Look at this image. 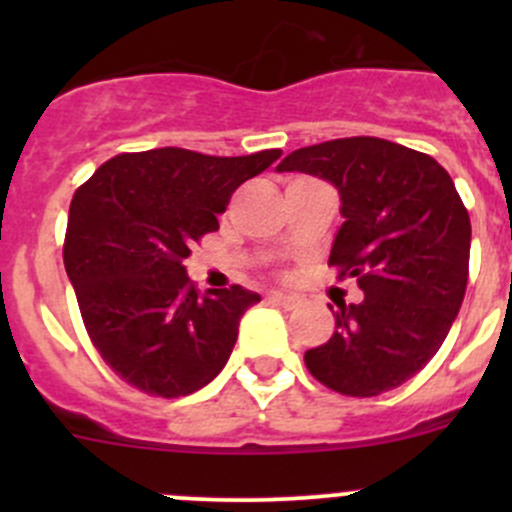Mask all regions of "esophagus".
I'll return each instance as SVG.
<instances>
[{
    "label": "esophagus",
    "instance_id": "34e87169",
    "mask_svg": "<svg viewBox=\"0 0 512 512\" xmlns=\"http://www.w3.org/2000/svg\"><path fill=\"white\" fill-rule=\"evenodd\" d=\"M270 302L277 304V307H282V309L299 307V297H294V294H285V292H272Z\"/></svg>",
    "mask_w": 512,
    "mask_h": 512
}]
</instances>
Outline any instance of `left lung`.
<instances>
[{
    "mask_svg": "<svg viewBox=\"0 0 512 512\" xmlns=\"http://www.w3.org/2000/svg\"><path fill=\"white\" fill-rule=\"evenodd\" d=\"M332 183L344 223L329 252L364 299L337 304V329L304 354L309 374L347 396H379L441 349L468 282L471 218L451 175L426 153L356 136L299 148L277 173ZM332 309V304H329Z\"/></svg>",
    "mask_w": 512,
    "mask_h": 512,
    "instance_id": "8db88e82",
    "label": "left lung"
}]
</instances>
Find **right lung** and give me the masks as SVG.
Here are the masks:
<instances>
[{
	"instance_id": "obj_1",
	"label": "right lung",
	"mask_w": 512,
	"mask_h": 512,
	"mask_svg": "<svg viewBox=\"0 0 512 512\" xmlns=\"http://www.w3.org/2000/svg\"><path fill=\"white\" fill-rule=\"evenodd\" d=\"M280 156L153 148L106 160L76 190L64 267L96 352L123 381L178 399L223 371L260 294L235 285L198 297L183 260L218 230L230 195Z\"/></svg>"
}]
</instances>
